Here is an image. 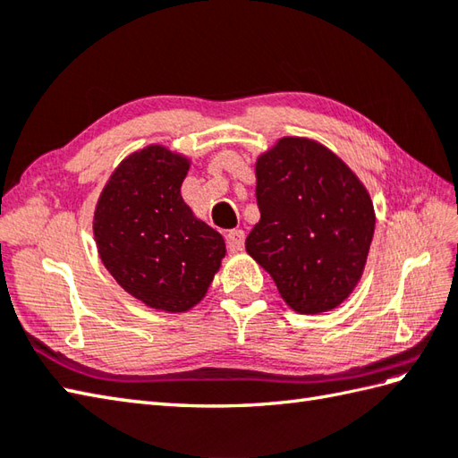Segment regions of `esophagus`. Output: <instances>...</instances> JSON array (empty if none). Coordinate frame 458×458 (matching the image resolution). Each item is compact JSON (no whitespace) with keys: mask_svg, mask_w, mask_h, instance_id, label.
Returning <instances> with one entry per match:
<instances>
[{"mask_svg":"<svg viewBox=\"0 0 458 458\" xmlns=\"http://www.w3.org/2000/svg\"><path fill=\"white\" fill-rule=\"evenodd\" d=\"M244 240H246L244 230H240V228H236V230H230L228 234H226V244H228V250H230V251H240V250H244Z\"/></svg>","mask_w":458,"mask_h":458,"instance_id":"34e87169","label":"esophagus"}]
</instances>
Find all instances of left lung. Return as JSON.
<instances>
[{"label":"left lung","instance_id":"1","mask_svg":"<svg viewBox=\"0 0 458 458\" xmlns=\"http://www.w3.org/2000/svg\"><path fill=\"white\" fill-rule=\"evenodd\" d=\"M259 222L248 254L297 313L338 307L352 293L374 236L364 184L325 145L284 138L256 163Z\"/></svg>","mask_w":458,"mask_h":458}]
</instances>
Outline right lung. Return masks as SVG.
I'll list each match as a JSON object with an SVG mask.
<instances>
[{
	"mask_svg": "<svg viewBox=\"0 0 458 458\" xmlns=\"http://www.w3.org/2000/svg\"><path fill=\"white\" fill-rule=\"evenodd\" d=\"M189 161L161 145L114 171L94 212V238L114 279L153 309L182 313L207 293L224 240L181 197Z\"/></svg>",
	"mask_w": 458,
	"mask_h": 458,
	"instance_id": "1",
	"label": "right lung"
}]
</instances>
